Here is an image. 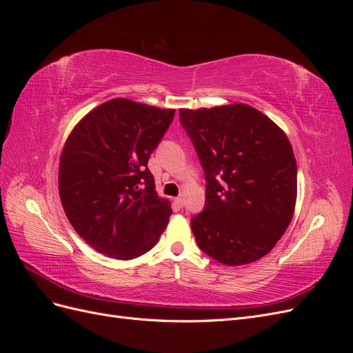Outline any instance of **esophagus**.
Segmentation results:
<instances>
[{"instance_id": "obj_1", "label": "esophagus", "mask_w": 353, "mask_h": 353, "mask_svg": "<svg viewBox=\"0 0 353 353\" xmlns=\"http://www.w3.org/2000/svg\"><path fill=\"white\" fill-rule=\"evenodd\" d=\"M175 203H176V205L181 208V206H183L184 205V196H179V197H176L175 199Z\"/></svg>"}]
</instances>
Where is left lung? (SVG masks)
I'll return each instance as SVG.
<instances>
[{
	"instance_id": "8db88e82",
	"label": "left lung",
	"mask_w": 353,
	"mask_h": 353,
	"mask_svg": "<svg viewBox=\"0 0 353 353\" xmlns=\"http://www.w3.org/2000/svg\"><path fill=\"white\" fill-rule=\"evenodd\" d=\"M200 159L206 203L191 219L199 248L239 266L270 253L292 222L297 196L293 148L281 128L248 104L181 109Z\"/></svg>"
}]
</instances>
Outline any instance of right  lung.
<instances>
[{"instance_id": "1", "label": "right lung", "mask_w": 353, "mask_h": 353, "mask_svg": "<svg viewBox=\"0 0 353 353\" xmlns=\"http://www.w3.org/2000/svg\"><path fill=\"white\" fill-rule=\"evenodd\" d=\"M174 116V109L113 99L83 116L63 147V209L74 231L109 258L130 261L153 249L172 215L147 163Z\"/></svg>"}]
</instances>
